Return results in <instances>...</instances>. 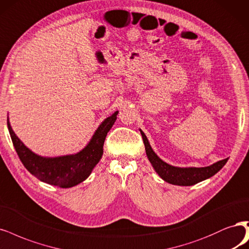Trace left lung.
Returning <instances> with one entry per match:
<instances>
[{
  "label": "left lung",
  "mask_w": 249,
  "mask_h": 249,
  "mask_svg": "<svg viewBox=\"0 0 249 249\" xmlns=\"http://www.w3.org/2000/svg\"><path fill=\"white\" fill-rule=\"evenodd\" d=\"M141 132L142 139L145 145V150H146L147 158L151 162L152 167L156 170V172L165 180V181L175 184V185H182V186H190L198 183L203 180L207 179L214 174H216L218 171L226 165L228 159L219 160L215 164H213L209 167L204 168H177L168 165L167 162L162 161L154 151L152 150L149 142L146 138L145 134Z\"/></svg>",
  "instance_id": "obj_1"
}]
</instances>
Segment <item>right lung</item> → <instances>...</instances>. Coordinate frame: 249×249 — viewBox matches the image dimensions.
I'll list each match as a JSON object with an SVG mask.
<instances>
[{
    "label": "right lung",
    "mask_w": 249,
    "mask_h": 249,
    "mask_svg": "<svg viewBox=\"0 0 249 249\" xmlns=\"http://www.w3.org/2000/svg\"><path fill=\"white\" fill-rule=\"evenodd\" d=\"M117 111L106 118L98 127L88 146L72 156L59 158H42L32 152L14 134L7 119L14 148L19 160L29 172L41 181L58 187H72L84 181L98 164L103 154V146L107 133L116 121Z\"/></svg>",
    "instance_id": "right-lung-1"
}]
</instances>
